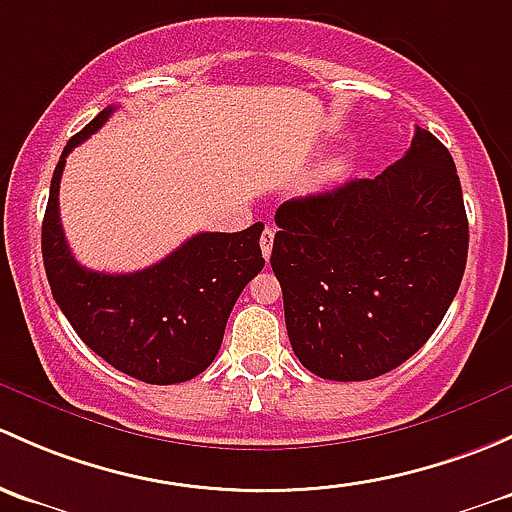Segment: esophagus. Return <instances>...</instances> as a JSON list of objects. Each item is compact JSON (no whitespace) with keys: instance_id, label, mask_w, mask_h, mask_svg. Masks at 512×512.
I'll list each match as a JSON object with an SVG mask.
<instances>
[{"instance_id":"34e87169","label":"esophagus","mask_w":512,"mask_h":512,"mask_svg":"<svg viewBox=\"0 0 512 512\" xmlns=\"http://www.w3.org/2000/svg\"><path fill=\"white\" fill-rule=\"evenodd\" d=\"M273 236H276V229H271V226H266L261 234V254L263 258H271V251H273Z\"/></svg>"}]
</instances>
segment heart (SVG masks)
Here are the masks:
<instances>
[{
  "label": "heart",
  "mask_w": 512,
  "mask_h": 512,
  "mask_svg": "<svg viewBox=\"0 0 512 512\" xmlns=\"http://www.w3.org/2000/svg\"><path fill=\"white\" fill-rule=\"evenodd\" d=\"M342 167H345V162L340 160V157H335V160H330V162H325L323 167H320L318 172H315V177H313V187H320V184H328L330 179H335L337 175H340L342 172Z\"/></svg>",
  "instance_id": "1"
}]
</instances>
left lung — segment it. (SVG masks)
<instances>
[{"instance_id":"1","label":"left lung","mask_w":512,"mask_h":512,"mask_svg":"<svg viewBox=\"0 0 512 512\" xmlns=\"http://www.w3.org/2000/svg\"><path fill=\"white\" fill-rule=\"evenodd\" d=\"M271 268L305 370L335 382L392 372L429 340L461 286L468 219L451 152L416 128L374 179L291 199Z\"/></svg>"}]
</instances>
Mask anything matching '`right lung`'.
I'll return each mask as SVG.
<instances>
[{"instance_id": "right-lung-1", "label": "right lung", "mask_w": 512, "mask_h": 512, "mask_svg": "<svg viewBox=\"0 0 512 512\" xmlns=\"http://www.w3.org/2000/svg\"><path fill=\"white\" fill-rule=\"evenodd\" d=\"M113 110H100L61 152L41 224L46 278L71 328L108 365L147 384L187 382L214 362L236 298L266 263L258 246L263 224L236 234L202 231L135 273L83 268L61 229L59 182L68 152Z\"/></svg>"}]
</instances>
